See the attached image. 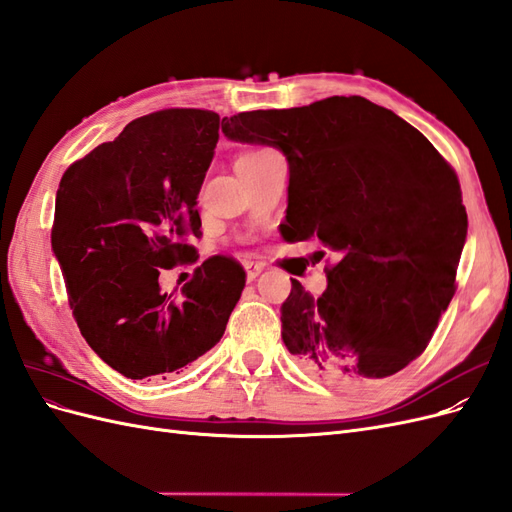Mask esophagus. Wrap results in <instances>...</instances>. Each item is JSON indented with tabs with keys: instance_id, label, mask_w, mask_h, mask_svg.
I'll list each match as a JSON object with an SVG mask.
<instances>
[{
	"instance_id": "1",
	"label": "esophagus",
	"mask_w": 512,
	"mask_h": 512,
	"mask_svg": "<svg viewBox=\"0 0 512 512\" xmlns=\"http://www.w3.org/2000/svg\"><path fill=\"white\" fill-rule=\"evenodd\" d=\"M243 267H245V277H247V282L256 280V277L262 273V269H265V267L260 265V262H252V260H247Z\"/></svg>"
}]
</instances>
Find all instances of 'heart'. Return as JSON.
I'll return each mask as SVG.
<instances>
[{"label":"heart","mask_w":512,"mask_h":512,"mask_svg":"<svg viewBox=\"0 0 512 512\" xmlns=\"http://www.w3.org/2000/svg\"><path fill=\"white\" fill-rule=\"evenodd\" d=\"M252 153H260V151H252Z\"/></svg>","instance_id":"b5f03b06"}]
</instances>
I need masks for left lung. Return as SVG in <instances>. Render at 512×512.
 Returning <instances> with one entry per match:
<instances>
[{"mask_svg": "<svg viewBox=\"0 0 512 512\" xmlns=\"http://www.w3.org/2000/svg\"><path fill=\"white\" fill-rule=\"evenodd\" d=\"M230 141L280 149L290 170L284 235L339 254L318 299L301 282L282 305V339L303 369L361 386L427 348L455 294L468 235L455 170L393 111L333 96L222 119Z\"/></svg>", "mask_w": 512, "mask_h": 512, "instance_id": "8db88e82", "label": "left lung"}]
</instances>
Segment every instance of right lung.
I'll return each instance as SVG.
<instances>
[{
    "label": "right lung",
    "instance_id": "obj_1",
    "mask_svg": "<svg viewBox=\"0 0 512 512\" xmlns=\"http://www.w3.org/2000/svg\"><path fill=\"white\" fill-rule=\"evenodd\" d=\"M220 115L168 108L134 119L61 177L51 232L76 324L100 359L132 380H166L220 342L245 286L239 262L213 256L160 292V269L196 260V198Z\"/></svg>",
    "mask_w": 512,
    "mask_h": 512
}]
</instances>
